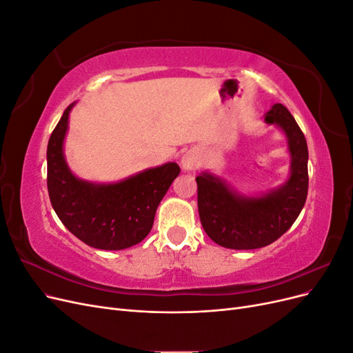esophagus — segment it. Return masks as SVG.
Masks as SVG:
<instances>
[{
	"instance_id": "esophagus-1",
	"label": "esophagus",
	"mask_w": 353,
	"mask_h": 353,
	"mask_svg": "<svg viewBox=\"0 0 353 353\" xmlns=\"http://www.w3.org/2000/svg\"><path fill=\"white\" fill-rule=\"evenodd\" d=\"M197 159H199L197 153L190 150L185 154H183V157H181V166H183L184 170H193L197 168V163H199Z\"/></svg>"
}]
</instances>
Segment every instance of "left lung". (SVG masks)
I'll return each mask as SVG.
<instances>
[{
    "instance_id": "left-lung-1",
    "label": "left lung",
    "mask_w": 353,
    "mask_h": 353,
    "mask_svg": "<svg viewBox=\"0 0 353 353\" xmlns=\"http://www.w3.org/2000/svg\"><path fill=\"white\" fill-rule=\"evenodd\" d=\"M266 125L279 126L287 140L290 172L279 187L259 196H245L225 179L201 172L197 206L203 230L222 248L252 250L265 248L293 225L307 196V144L294 117L276 103L265 113Z\"/></svg>"
}]
</instances>
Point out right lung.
<instances>
[{
	"label": "right lung",
	"mask_w": 353,
	"mask_h": 353,
	"mask_svg": "<svg viewBox=\"0 0 353 353\" xmlns=\"http://www.w3.org/2000/svg\"><path fill=\"white\" fill-rule=\"evenodd\" d=\"M74 104L63 113L47 147V187L52 209L63 225L91 248L128 249L148 236L159 203L181 169L175 162H168L117 183L78 178L65 156V138Z\"/></svg>",
	"instance_id": "right-lung-1"
}]
</instances>
